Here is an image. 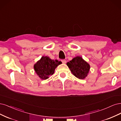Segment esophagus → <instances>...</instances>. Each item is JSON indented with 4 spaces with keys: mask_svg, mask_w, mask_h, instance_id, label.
I'll list each match as a JSON object with an SVG mask.
<instances>
[{
    "mask_svg": "<svg viewBox=\"0 0 121 121\" xmlns=\"http://www.w3.org/2000/svg\"><path fill=\"white\" fill-rule=\"evenodd\" d=\"M61 62H62V63H64V64L66 63V60H65V59H62V60H61Z\"/></svg>",
    "mask_w": 121,
    "mask_h": 121,
    "instance_id": "esophagus-1",
    "label": "esophagus"
}]
</instances>
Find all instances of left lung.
<instances>
[{
  "label": "left lung",
  "instance_id": "8db88e82",
  "mask_svg": "<svg viewBox=\"0 0 121 121\" xmlns=\"http://www.w3.org/2000/svg\"><path fill=\"white\" fill-rule=\"evenodd\" d=\"M68 66L73 74L80 79L85 78L88 73L90 66L82 58L77 56L69 62H67Z\"/></svg>",
  "mask_w": 121,
  "mask_h": 121
}]
</instances>
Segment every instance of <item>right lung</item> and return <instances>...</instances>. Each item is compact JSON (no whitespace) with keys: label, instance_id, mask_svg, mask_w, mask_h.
Here are the masks:
<instances>
[{"label":"right lung","instance_id":"right-lung-1","mask_svg":"<svg viewBox=\"0 0 121 121\" xmlns=\"http://www.w3.org/2000/svg\"><path fill=\"white\" fill-rule=\"evenodd\" d=\"M61 63L57 60H52L47 56H43L34 65L35 72L41 79H46L53 74L55 68Z\"/></svg>","mask_w":121,"mask_h":121}]
</instances>
